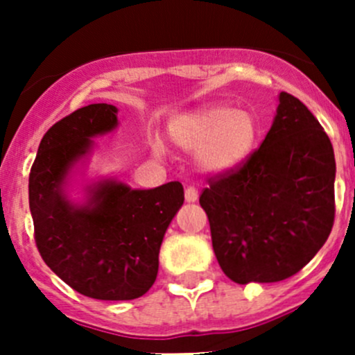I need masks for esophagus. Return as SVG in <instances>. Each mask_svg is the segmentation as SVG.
<instances>
[{
	"label": "esophagus",
	"instance_id": "1",
	"mask_svg": "<svg viewBox=\"0 0 355 355\" xmlns=\"http://www.w3.org/2000/svg\"><path fill=\"white\" fill-rule=\"evenodd\" d=\"M198 198H199V191L194 187V185L185 189V200H187V202H196Z\"/></svg>",
	"mask_w": 355,
	"mask_h": 355
}]
</instances>
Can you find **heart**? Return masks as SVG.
<instances>
[{"instance_id": "obj_1", "label": "heart", "mask_w": 355, "mask_h": 355, "mask_svg": "<svg viewBox=\"0 0 355 355\" xmlns=\"http://www.w3.org/2000/svg\"><path fill=\"white\" fill-rule=\"evenodd\" d=\"M173 144L185 151H198V163L204 171L225 173L252 155L261 134V123L249 110L228 105H213L182 114L168 128ZM156 156H164L161 142L153 144Z\"/></svg>"}]
</instances>
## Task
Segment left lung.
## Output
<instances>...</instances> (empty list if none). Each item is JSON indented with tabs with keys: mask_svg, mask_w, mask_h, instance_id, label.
Returning <instances> with one entry per match:
<instances>
[{
	"mask_svg": "<svg viewBox=\"0 0 355 355\" xmlns=\"http://www.w3.org/2000/svg\"><path fill=\"white\" fill-rule=\"evenodd\" d=\"M199 204L213 250L235 284H273L299 273L335 221V155L304 103L280 92L263 144L241 166L211 175Z\"/></svg>",
	"mask_w": 355,
	"mask_h": 355,
	"instance_id": "left-lung-1",
	"label": "left lung"
}]
</instances>
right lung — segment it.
Here are the masks:
<instances>
[{
	"mask_svg": "<svg viewBox=\"0 0 355 355\" xmlns=\"http://www.w3.org/2000/svg\"><path fill=\"white\" fill-rule=\"evenodd\" d=\"M116 123V108L106 103L62 118L42 137L28 177L39 254L67 285L99 300H132L153 287L164 232L184 204L180 182L134 191L105 180L91 187L85 206L67 199L70 168L87 155L91 137Z\"/></svg>",
	"mask_w": 355,
	"mask_h": 355,
	"instance_id": "obj_1",
	"label": "right lung"
}]
</instances>
